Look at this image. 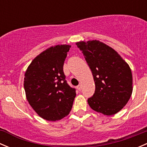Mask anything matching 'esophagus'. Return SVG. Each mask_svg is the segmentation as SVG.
<instances>
[{
	"label": "esophagus",
	"instance_id": "esophagus-1",
	"mask_svg": "<svg viewBox=\"0 0 147 147\" xmlns=\"http://www.w3.org/2000/svg\"><path fill=\"white\" fill-rule=\"evenodd\" d=\"M77 89H78V90H79V91H80L81 89H82V84H79V85H78V87H77Z\"/></svg>",
	"mask_w": 147,
	"mask_h": 147
}]
</instances>
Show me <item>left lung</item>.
I'll use <instances>...</instances> for the list:
<instances>
[{"label":"left lung","instance_id":"8db88e82","mask_svg":"<svg viewBox=\"0 0 147 147\" xmlns=\"http://www.w3.org/2000/svg\"><path fill=\"white\" fill-rule=\"evenodd\" d=\"M92 73L95 91L87 100L93 110L105 115L119 112L132 93L129 65L113 48L99 40L77 42Z\"/></svg>","mask_w":147,"mask_h":147}]
</instances>
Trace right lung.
Returning <instances> with one entry per match:
<instances>
[{
  "mask_svg": "<svg viewBox=\"0 0 147 147\" xmlns=\"http://www.w3.org/2000/svg\"><path fill=\"white\" fill-rule=\"evenodd\" d=\"M71 45L52 46L38 55L25 73L30 105L42 119L57 121L69 115L76 96L65 80L63 65Z\"/></svg>",
  "mask_w": 147,
  "mask_h": 147,
  "instance_id": "add662e5",
  "label": "right lung"
}]
</instances>
